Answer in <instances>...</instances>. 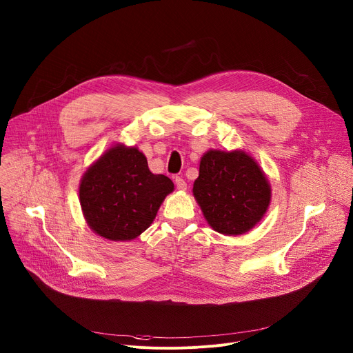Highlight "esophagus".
Segmentation results:
<instances>
[{"instance_id":"34e87169","label":"esophagus","mask_w":353,"mask_h":353,"mask_svg":"<svg viewBox=\"0 0 353 353\" xmlns=\"http://www.w3.org/2000/svg\"><path fill=\"white\" fill-rule=\"evenodd\" d=\"M174 183H176L177 190H180V191H184V190L187 188V184H185V181H184L183 177H176V179H174Z\"/></svg>"}]
</instances>
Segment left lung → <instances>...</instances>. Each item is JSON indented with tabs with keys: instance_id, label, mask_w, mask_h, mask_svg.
Segmentation results:
<instances>
[{
	"instance_id": "obj_1",
	"label": "left lung",
	"mask_w": 353,
	"mask_h": 353,
	"mask_svg": "<svg viewBox=\"0 0 353 353\" xmlns=\"http://www.w3.org/2000/svg\"><path fill=\"white\" fill-rule=\"evenodd\" d=\"M192 194L208 225L226 236L253 229L272 196L264 170L243 149L207 150L199 161Z\"/></svg>"
}]
</instances>
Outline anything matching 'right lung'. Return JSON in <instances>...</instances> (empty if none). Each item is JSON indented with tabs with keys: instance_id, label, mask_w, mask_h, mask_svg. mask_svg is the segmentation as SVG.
I'll return each instance as SVG.
<instances>
[{
	"instance_id": "1",
	"label": "right lung",
	"mask_w": 353,
	"mask_h": 353,
	"mask_svg": "<svg viewBox=\"0 0 353 353\" xmlns=\"http://www.w3.org/2000/svg\"><path fill=\"white\" fill-rule=\"evenodd\" d=\"M173 190L169 177L149 170L138 148L114 143L83 173L79 203L96 234L112 241H130L150 226Z\"/></svg>"
}]
</instances>
